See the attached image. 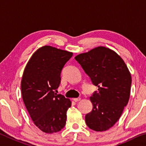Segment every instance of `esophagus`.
Masks as SVG:
<instances>
[{"label": "esophagus", "instance_id": "34e87169", "mask_svg": "<svg viewBox=\"0 0 146 146\" xmlns=\"http://www.w3.org/2000/svg\"><path fill=\"white\" fill-rule=\"evenodd\" d=\"M80 99H81L80 98H73V100L75 101V102H78V101L80 100Z\"/></svg>", "mask_w": 146, "mask_h": 146}]
</instances>
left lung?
<instances>
[{"instance_id":"obj_1","label":"left lung","mask_w":146,"mask_h":146,"mask_svg":"<svg viewBox=\"0 0 146 146\" xmlns=\"http://www.w3.org/2000/svg\"><path fill=\"white\" fill-rule=\"evenodd\" d=\"M75 58L98 88L90 98L93 110L86 115V124L95 131H104L114 125L127 104L131 73L123 59L104 46L79 54Z\"/></svg>"}]
</instances>
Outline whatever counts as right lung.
Instances as JSON below:
<instances>
[{
    "instance_id": "add662e5",
    "label": "right lung",
    "mask_w": 146,
    "mask_h": 146,
    "mask_svg": "<svg viewBox=\"0 0 146 146\" xmlns=\"http://www.w3.org/2000/svg\"><path fill=\"white\" fill-rule=\"evenodd\" d=\"M73 53L50 46L38 48L29 59L21 80L22 97L35 125L46 133H56L65 126L71 102L55 90L60 73Z\"/></svg>"
}]
</instances>
